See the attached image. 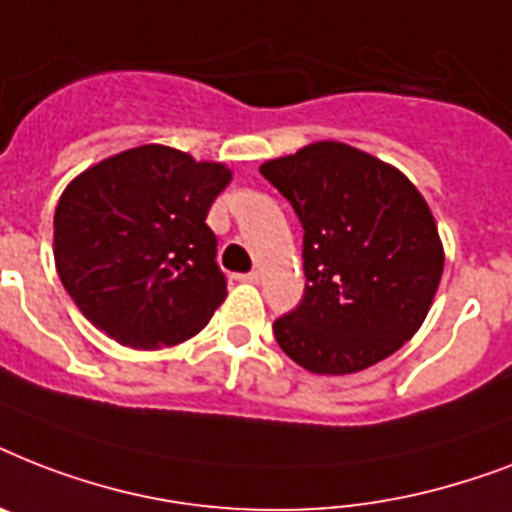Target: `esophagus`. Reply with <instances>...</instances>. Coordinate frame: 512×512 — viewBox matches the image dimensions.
<instances>
[{"label": "esophagus", "instance_id": "obj_1", "mask_svg": "<svg viewBox=\"0 0 512 512\" xmlns=\"http://www.w3.org/2000/svg\"><path fill=\"white\" fill-rule=\"evenodd\" d=\"M236 279H239V281H247V284H257V281H260V273H257V271H252V273H239Z\"/></svg>", "mask_w": 512, "mask_h": 512}]
</instances>
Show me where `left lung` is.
<instances>
[{
    "mask_svg": "<svg viewBox=\"0 0 512 512\" xmlns=\"http://www.w3.org/2000/svg\"><path fill=\"white\" fill-rule=\"evenodd\" d=\"M303 223L305 295L273 324L313 374H353L422 327L444 273L428 201L393 164L321 140L260 167Z\"/></svg>",
    "mask_w": 512,
    "mask_h": 512,
    "instance_id": "left-lung-1",
    "label": "left lung"
}]
</instances>
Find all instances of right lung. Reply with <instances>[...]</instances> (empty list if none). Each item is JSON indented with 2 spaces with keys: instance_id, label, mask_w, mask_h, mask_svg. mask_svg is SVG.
Masks as SVG:
<instances>
[{
  "instance_id": "add662e5",
  "label": "right lung",
  "mask_w": 512,
  "mask_h": 512,
  "mask_svg": "<svg viewBox=\"0 0 512 512\" xmlns=\"http://www.w3.org/2000/svg\"><path fill=\"white\" fill-rule=\"evenodd\" d=\"M233 172L148 143L92 164L55 207L52 255L63 287L111 340L170 348L225 300L207 212Z\"/></svg>"
}]
</instances>
